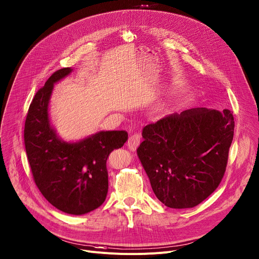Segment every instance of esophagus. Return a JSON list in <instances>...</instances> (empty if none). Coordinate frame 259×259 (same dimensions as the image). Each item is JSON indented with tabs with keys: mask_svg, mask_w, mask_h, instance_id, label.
Returning a JSON list of instances; mask_svg holds the SVG:
<instances>
[{
	"mask_svg": "<svg viewBox=\"0 0 259 259\" xmlns=\"http://www.w3.org/2000/svg\"><path fill=\"white\" fill-rule=\"evenodd\" d=\"M141 135L139 133H133L129 136V139L127 141V147L130 151H134L136 147L140 145L141 143Z\"/></svg>",
	"mask_w": 259,
	"mask_h": 259,
	"instance_id": "obj_1",
	"label": "esophagus"
}]
</instances>
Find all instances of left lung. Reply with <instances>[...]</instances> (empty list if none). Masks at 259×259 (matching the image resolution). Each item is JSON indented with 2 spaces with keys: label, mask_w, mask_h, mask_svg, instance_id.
<instances>
[{
  "label": "left lung",
  "mask_w": 259,
  "mask_h": 259,
  "mask_svg": "<svg viewBox=\"0 0 259 259\" xmlns=\"http://www.w3.org/2000/svg\"><path fill=\"white\" fill-rule=\"evenodd\" d=\"M233 132L228 109L193 108L147 125L136 153L157 199L182 209L210 196L225 173Z\"/></svg>",
  "instance_id": "8db88e82"
}]
</instances>
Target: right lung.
Segmentation results:
<instances>
[{
    "label": "right lung",
    "instance_id": "right-lung-1",
    "mask_svg": "<svg viewBox=\"0 0 259 259\" xmlns=\"http://www.w3.org/2000/svg\"><path fill=\"white\" fill-rule=\"evenodd\" d=\"M74 68L55 72L34 97L25 123V147L35 183L57 209L74 215L91 212L104 203L108 192L106 161L128 140L126 131H98L66 142L50 116L54 85Z\"/></svg>",
    "mask_w": 259,
    "mask_h": 259
}]
</instances>
